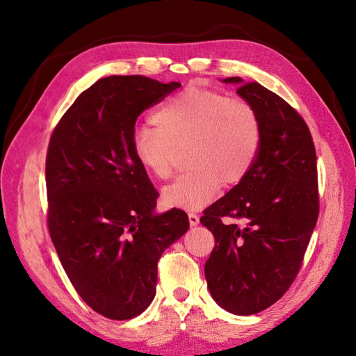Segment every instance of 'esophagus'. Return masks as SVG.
<instances>
[{
    "mask_svg": "<svg viewBox=\"0 0 356 356\" xmlns=\"http://www.w3.org/2000/svg\"><path fill=\"white\" fill-rule=\"evenodd\" d=\"M188 218H190V225H191V226H197L199 222H200L199 216L194 214V213H188Z\"/></svg>",
    "mask_w": 356,
    "mask_h": 356,
    "instance_id": "esophagus-1",
    "label": "esophagus"
}]
</instances>
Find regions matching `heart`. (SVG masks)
<instances>
[{
    "label": "heart",
    "instance_id": "1",
    "mask_svg": "<svg viewBox=\"0 0 356 356\" xmlns=\"http://www.w3.org/2000/svg\"><path fill=\"white\" fill-rule=\"evenodd\" d=\"M153 127L136 128L131 149L143 170L157 179L172 172L176 149H186L190 171L163 190L168 207L197 211L216 197L220 185L240 184L259 154L261 122L243 99L190 86L151 115Z\"/></svg>",
    "mask_w": 356,
    "mask_h": 356
}]
</instances>
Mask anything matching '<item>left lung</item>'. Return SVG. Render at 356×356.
<instances>
[{
    "instance_id": "left-lung-1",
    "label": "left lung",
    "mask_w": 356,
    "mask_h": 356,
    "mask_svg": "<svg viewBox=\"0 0 356 356\" xmlns=\"http://www.w3.org/2000/svg\"><path fill=\"white\" fill-rule=\"evenodd\" d=\"M223 82L238 84L259 113L261 143L248 176L203 211L216 238L205 277L218 306L252 315L283 297L303 263L320 211L316 154L305 119L278 95L241 78Z\"/></svg>"
}]
</instances>
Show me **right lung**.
<instances>
[{
  "label": "right lung",
  "instance_id": "1",
  "mask_svg": "<svg viewBox=\"0 0 356 356\" xmlns=\"http://www.w3.org/2000/svg\"><path fill=\"white\" fill-rule=\"evenodd\" d=\"M179 87L140 74L99 79L51 133L50 237L79 297L105 318L145 311L156 295L159 259L190 228L182 209L154 213L159 193L131 149L140 113Z\"/></svg>",
  "mask_w": 356,
  "mask_h": 356
}]
</instances>
